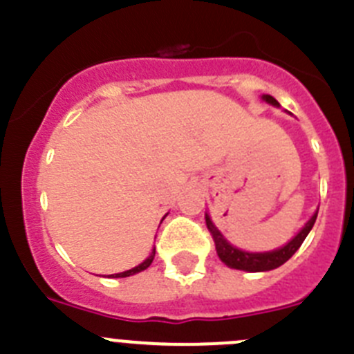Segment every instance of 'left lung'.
Returning <instances> with one entry per match:
<instances>
[{
	"label": "left lung",
	"mask_w": 354,
	"mask_h": 354,
	"mask_svg": "<svg viewBox=\"0 0 354 354\" xmlns=\"http://www.w3.org/2000/svg\"><path fill=\"white\" fill-rule=\"evenodd\" d=\"M264 100H268L269 104L272 106H278L276 99H272L271 95H264ZM316 217H318V212L313 215L311 218L308 221V224L302 227L301 233L294 238L292 241H288L283 248H278V250H272V252H266V254H250V252H243L240 248H234L233 245H230L227 241L224 240L218 230L212 224L210 217H205L207 221V227L210 231L212 238H214V243H215V250H217L218 257L224 264H227L230 268L234 269H241V271H250V272H259V271H271V269L280 268L281 264L288 261L295 252L299 250V247L302 245V241L306 240V236L309 234L311 227L315 225Z\"/></svg>",
	"instance_id": "left-lung-1"
}]
</instances>
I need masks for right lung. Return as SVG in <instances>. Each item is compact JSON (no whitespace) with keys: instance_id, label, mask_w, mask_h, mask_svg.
<instances>
[{"instance_id":"right-lung-1","label":"right lung","mask_w":354,"mask_h":354,"mask_svg":"<svg viewBox=\"0 0 354 354\" xmlns=\"http://www.w3.org/2000/svg\"><path fill=\"white\" fill-rule=\"evenodd\" d=\"M154 254H156V248H153V252H151V255L146 259V261L142 262V264L136 266V268L129 269V271L118 272V274H111V276H113V278H124V276H130V274H136V272L144 271V269H147V268H149V266H151V262H153V259H154Z\"/></svg>"}]
</instances>
